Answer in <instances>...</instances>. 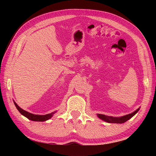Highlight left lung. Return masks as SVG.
Here are the masks:
<instances>
[{
  "instance_id": "left-lung-1",
  "label": "left lung",
  "mask_w": 156,
  "mask_h": 156,
  "mask_svg": "<svg viewBox=\"0 0 156 156\" xmlns=\"http://www.w3.org/2000/svg\"><path fill=\"white\" fill-rule=\"evenodd\" d=\"M139 110H140V108H137L136 111H135L134 112H132V113L126 115L121 117H111V116H107L102 114H97V116L99 119H101L102 120H103L107 122H110V123H124L125 122L129 120L131 117H133L139 111Z\"/></svg>"
}]
</instances>
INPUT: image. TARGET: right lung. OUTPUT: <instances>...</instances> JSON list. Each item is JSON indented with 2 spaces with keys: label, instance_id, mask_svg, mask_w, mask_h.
Segmentation results:
<instances>
[{
  "label": "right lung",
  "instance_id": "1",
  "mask_svg": "<svg viewBox=\"0 0 156 156\" xmlns=\"http://www.w3.org/2000/svg\"><path fill=\"white\" fill-rule=\"evenodd\" d=\"M14 104L15 105L16 108H17V110L19 111L20 113L23 115V116H25V117H27V119H29V120H31V121H45L48 120V119H49L50 118H51L53 115L56 112V111H54V112H52L51 113L44 115H35V114L30 113V112H29L27 111L23 110V109H22L21 107H19L17 104H16L15 101H14Z\"/></svg>",
  "mask_w": 156,
  "mask_h": 156
}]
</instances>
